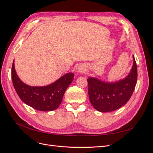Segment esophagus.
Instances as JSON below:
<instances>
[{"mask_svg": "<svg viewBox=\"0 0 153 153\" xmlns=\"http://www.w3.org/2000/svg\"><path fill=\"white\" fill-rule=\"evenodd\" d=\"M76 70L78 73H85L87 71V69L84 65H79L76 68Z\"/></svg>", "mask_w": 153, "mask_h": 153, "instance_id": "34e87169", "label": "esophagus"}]
</instances>
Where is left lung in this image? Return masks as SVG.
I'll use <instances>...</instances> for the list:
<instances>
[{"label":"left lung","mask_w":153,"mask_h":153,"mask_svg":"<svg viewBox=\"0 0 153 153\" xmlns=\"http://www.w3.org/2000/svg\"><path fill=\"white\" fill-rule=\"evenodd\" d=\"M133 59L130 72L122 80L108 82L97 78H88L89 100L96 110L101 112H112L121 108L129 101L137 81V67L133 55Z\"/></svg>","instance_id":"left-lung-1"}]
</instances>
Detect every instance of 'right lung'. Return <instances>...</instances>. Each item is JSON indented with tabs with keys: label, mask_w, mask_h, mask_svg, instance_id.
Wrapping results in <instances>:
<instances>
[{
	"label": "right lung",
	"mask_w": 153,
	"mask_h": 153,
	"mask_svg": "<svg viewBox=\"0 0 153 153\" xmlns=\"http://www.w3.org/2000/svg\"><path fill=\"white\" fill-rule=\"evenodd\" d=\"M73 73H68L48 85L30 86L18 76L14 61L12 65V82L17 94L24 103L43 112L52 111L59 107L64 92L73 80Z\"/></svg>",
	"instance_id": "obj_1"
}]
</instances>
